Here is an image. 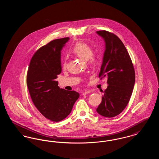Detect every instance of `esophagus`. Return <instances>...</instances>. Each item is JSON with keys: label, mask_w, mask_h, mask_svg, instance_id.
<instances>
[{"label": "esophagus", "mask_w": 159, "mask_h": 159, "mask_svg": "<svg viewBox=\"0 0 159 159\" xmlns=\"http://www.w3.org/2000/svg\"><path fill=\"white\" fill-rule=\"evenodd\" d=\"M92 92V91L91 90H86V91H84L83 92V95H86V94H88L89 93Z\"/></svg>", "instance_id": "esophagus-1"}]
</instances>
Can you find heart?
Wrapping results in <instances>:
<instances>
[{"label": "heart", "mask_w": 159, "mask_h": 159, "mask_svg": "<svg viewBox=\"0 0 159 159\" xmlns=\"http://www.w3.org/2000/svg\"><path fill=\"white\" fill-rule=\"evenodd\" d=\"M71 52L84 61H87L91 64H94L95 62V57L93 55V49L87 43L79 42L74 46L71 49ZM66 67V62L64 61L62 64V68Z\"/></svg>", "instance_id": "1"}]
</instances>
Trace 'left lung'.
Masks as SVG:
<instances>
[{
    "label": "left lung",
    "instance_id": "obj_1",
    "mask_svg": "<svg viewBox=\"0 0 159 159\" xmlns=\"http://www.w3.org/2000/svg\"><path fill=\"white\" fill-rule=\"evenodd\" d=\"M97 33L105 42L99 77L107 76L108 84L97 112L106 117H113L121 113L128 104L135 84V70L119 38L107 31H98Z\"/></svg>",
    "mask_w": 159,
    "mask_h": 159
}]
</instances>
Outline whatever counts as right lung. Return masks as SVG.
Here are the masks:
<instances>
[{
	"instance_id": "1",
	"label": "right lung",
	"mask_w": 159,
	"mask_h": 159,
	"mask_svg": "<svg viewBox=\"0 0 159 159\" xmlns=\"http://www.w3.org/2000/svg\"><path fill=\"white\" fill-rule=\"evenodd\" d=\"M69 39H55L40 48L33 56L27 73V84L33 104L52 121L67 117L80 95L76 91L60 88L55 81L62 71L61 52Z\"/></svg>"
}]
</instances>
